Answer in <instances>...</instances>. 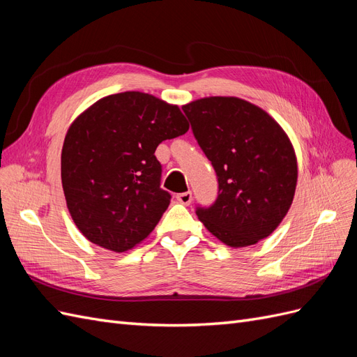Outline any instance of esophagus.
Instances as JSON below:
<instances>
[{"label": "esophagus", "instance_id": "34e87169", "mask_svg": "<svg viewBox=\"0 0 357 357\" xmlns=\"http://www.w3.org/2000/svg\"><path fill=\"white\" fill-rule=\"evenodd\" d=\"M177 201L183 205H189L192 202V192H183V193H178V195L176 197Z\"/></svg>", "mask_w": 357, "mask_h": 357}]
</instances>
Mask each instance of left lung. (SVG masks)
I'll return each mask as SVG.
<instances>
[{"label": "left lung", "mask_w": 357, "mask_h": 357, "mask_svg": "<svg viewBox=\"0 0 357 357\" xmlns=\"http://www.w3.org/2000/svg\"><path fill=\"white\" fill-rule=\"evenodd\" d=\"M219 181L198 219L229 247L271 235L294 201L298 165L294 146L274 119L235 96H210L181 107Z\"/></svg>", "instance_id": "1"}]
</instances>
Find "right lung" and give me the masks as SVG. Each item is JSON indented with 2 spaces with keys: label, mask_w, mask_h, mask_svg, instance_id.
<instances>
[{
  "label": "right lung",
  "mask_w": 357,
  "mask_h": 357,
  "mask_svg": "<svg viewBox=\"0 0 357 357\" xmlns=\"http://www.w3.org/2000/svg\"><path fill=\"white\" fill-rule=\"evenodd\" d=\"M188 129L177 105L134 91L105 96L75 119L63 139L61 178L86 238L117 253L147 238L171 201L155 150Z\"/></svg>",
  "instance_id": "1"
}]
</instances>
